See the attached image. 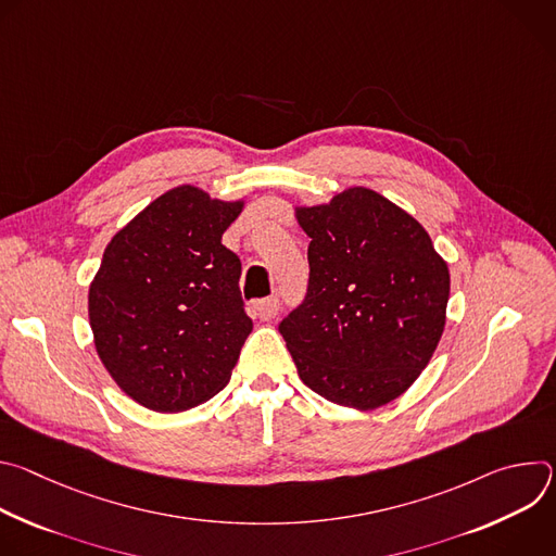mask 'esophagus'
Returning a JSON list of instances; mask_svg holds the SVG:
<instances>
[{"mask_svg": "<svg viewBox=\"0 0 556 556\" xmlns=\"http://www.w3.org/2000/svg\"><path fill=\"white\" fill-rule=\"evenodd\" d=\"M257 314H260V319H264V321H270V319H275V316L279 314V299L277 296H268V299H262L257 305Z\"/></svg>", "mask_w": 556, "mask_h": 556, "instance_id": "1", "label": "esophagus"}]
</instances>
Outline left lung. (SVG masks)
Listing matches in <instances>:
<instances>
[{
	"label": "left lung",
	"instance_id": "8db88e82",
	"mask_svg": "<svg viewBox=\"0 0 556 556\" xmlns=\"http://www.w3.org/2000/svg\"><path fill=\"white\" fill-rule=\"evenodd\" d=\"M294 217L309 237V281L279 332L299 378L330 403L378 409L440 343L448 266L416 217L365 187L294 206Z\"/></svg>",
	"mask_w": 556,
	"mask_h": 556
}]
</instances>
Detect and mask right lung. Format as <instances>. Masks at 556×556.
<instances>
[{
	"instance_id": "obj_1",
	"label": "right lung",
	"mask_w": 556,
	"mask_h": 556,
	"mask_svg": "<svg viewBox=\"0 0 556 556\" xmlns=\"http://www.w3.org/2000/svg\"><path fill=\"white\" fill-rule=\"evenodd\" d=\"M244 200L180 185L144 206L108 244L90 283L94 348L138 405L178 414L226 387L253 330L242 264L222 244Z\"/></svg>"
}]
</instances>
